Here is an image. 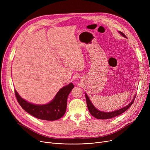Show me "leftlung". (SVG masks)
Here are the masks:
<instances>
[{
    "instance_id": "1",
    "label": "left lung",
    "mask_w": 150,
    "mask_h": 150,
    "mask_svg": "<svg viewBox=\"0 0 150 150\" xmlns=\"http://www.w3.org/2000/svg\"><path fill=\"white\" fill-rule=\"evenodd\" d=\"M119 32L122 36L127 38V36H126L125 34L122 33V31H119ZM136 96L134 97V99L132 100V101L131 102V103L127 106H125L120 109L117 110V111H115L113 112H102V111H98V109H97L95 107L93 106V105L91 103V101H90L88 96L86 95V103H87V106L89 109V111L92 116L96 117L97 119H111V118L119 115L127 111V110L133 104L134 101V100L136 98Z\"/></svg>"
}]
</instances>
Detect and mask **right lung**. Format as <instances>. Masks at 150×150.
Here are the masks:
<instances>
[{"label": "right lung", "instance_id": "obj_1", "mask_svg": "<svg viewBox=\"0 0 150 150\" xmlns=\"http://www.w3.org/2000/svg\"><path fill=\"white\" fill-rule=\"evenodd\" d=\"M74 87V85L72 83L63 87L50 103L44 105H36L28 103L19 96L16 91H14V93L19 104L28 114L39 119L53 121L60 119L64 115L67 97Z\"/></svg>", "mask_w": 150, "mask_h": 150}]
</instances>
